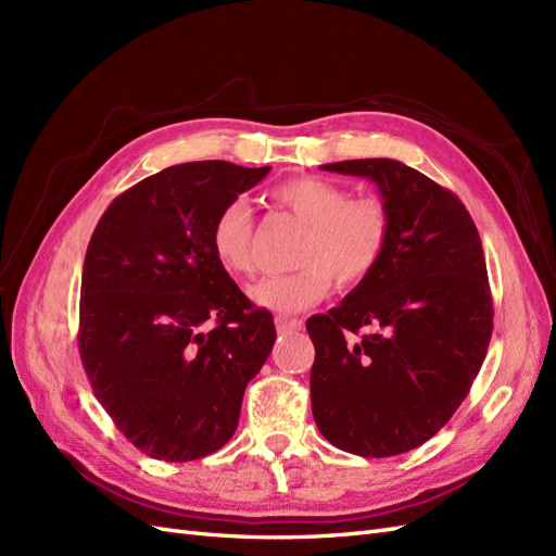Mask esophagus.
<instances>
[{"instance_id": "34e87169", "label": "esophagus", "mask_w": 556, "mask_h": 556, "mask_svg": "<svg viewBox=\"0 0 556 556\" xmlns=\"http://www.w3.org/2000/svg\"><path fill=\"white\" fill-rule=\"evenodd\" d=\"M301 319H294V317H276V329L280 333H288V331H299L301 329Z\"/></svg>"}]
</instances>
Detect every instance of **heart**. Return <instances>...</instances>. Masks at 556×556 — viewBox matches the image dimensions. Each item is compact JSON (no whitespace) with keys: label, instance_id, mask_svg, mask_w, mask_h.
Here are the masks:
<instances>
[{"label":"heart","instance_id":"b5f03b06","mask_svg":"<svg viewBox=\"0 0 556 556\" xmlns=\"http://www.w3.org/2000/svg\"><path fill=\"white\" fill-rule=\"evenodd\" d=\"M271 199L308 225V233L296 252L301 268L268 276L252 288V299L262 308L280 315L306 311L329 294L333 280L341 288H355L382 262L392 220L380 199H352L343 185L317 176L282 180L271 190ZM252 233L250 211L239 201L217 213L211 248L229 274L255 271Z\"/></svg>","mask_w":556,"mask_h":556}]
</instances>
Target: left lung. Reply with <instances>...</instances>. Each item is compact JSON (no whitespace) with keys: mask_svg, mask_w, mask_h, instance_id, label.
Returning <instances> with one entry per match:
<instances>
[{"mask_svg":"<svg viewBox=\"0 0 556 556\" xmlns=\"http://www.w3.org/2000/svg\"><path fill=\"white\" fill-rule=\"evenodd\" d=\"M323 169L374 180L392 231L376 271L308 317L313 417L339 450L394 457L445 427L484 362L494 317L484 252L462 201L403 162Z\"/></svg>","mask_w":556,"mask_h":556,"instance_id":"8db88e82","label":"left lung"}]
</instances>
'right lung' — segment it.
<instances>
[{
  "instance_id": "add662e5",
  "label": "right lung",
  "mask_w": 556,
  "mask_h": 556,
  "mask_svg": "<svg viewBox=\"0 0 556 556\" xmlns=\"http://www.w3.org/2000/svg\"><path fill=\"white\" fill-rule=\"evenodd\" d=\"M268 172L176 164L113 199L94 227L80 359L115 427L148 457L192 462L220 450L276 343L274 315L250 304L211 248L217 213Z\"/></svg>"
}]
</instances>
